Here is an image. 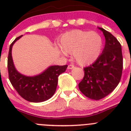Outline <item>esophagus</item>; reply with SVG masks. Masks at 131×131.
<instances>
[{
	"mask_svg": "<svg viewBox=\"0 0 131 131\" xmlns=\"http://www.w3.org/2000/svg\"><path fill=\"white\" fill-rule=\"evenodd\" d=\"M75 68V66H74L73 65H69L68 66V69H73V68Z\"/></svg>",
	"mask_w": 131,
	"mask_h": 131,
	"instance_id": "obj_1",
	"label": "esophagus"
}]
</instances>
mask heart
Listing matches in <instances>:
<instances>
[{
  "label": "heart",
  "instance_id": "obj_1",
  "mask_svg": "<svg viewBox=\"0 0 131 131\" xmlns=\"http://www.w3.org/2000/svg\"><path fill=\"white\" fill-rule=\"evenodd\" d=\"M60 47L56 52L66 56L67 53H73L76 62L86 66L94 62L100 56L102 48L101 36L94 31L73 30L64 33L60 39Z\"/></svg>",
  "mask_w": 131,
  "mask_h": 131
}]
</instances>
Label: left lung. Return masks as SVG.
<instances>
[{
  "mask_svg": "<svg viewBox=\"0 0 131 131\" xmlns=\"http://www.w3.org/2000/svg\"><path fill=\"white\" fill-rule=\"evenodd\" d=\"M106 42L102 53L90 66L84 68V75L79 89L87 98L98 100L110 94L121 80L123 70L121 45L110 32L101 27Z\"/></svg>",
  "mask_w": 131,
  "mask_h": 131,
  "instance_id": "1",
  "label": "left lung"
}]
</instances>
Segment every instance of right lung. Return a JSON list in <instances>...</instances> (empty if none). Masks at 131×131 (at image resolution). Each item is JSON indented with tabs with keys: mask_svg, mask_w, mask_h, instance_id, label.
Listing matches in <instances>:
<instances>
[{
	"mask_svg": "<svg viewBox=\"0 0 131 131\" xmlns=\"http://www.w3.org/2000/svg\"><path fill=\"white\" fill-rule=\"evenodd\" d=\"M22 36L16 38L10 46L8 57L9 79L16 91L25 100L31 102H42L54 95L59 75L66 71L68 66H52L39 75L33 77L21 74L14 64L12 49L14 44Z\"/></svg>",
	"mask_w": 131,
	"mask_h": 131,
	"instance_id": "obj_1",
	"label": "right lung"
}]
</instances>
